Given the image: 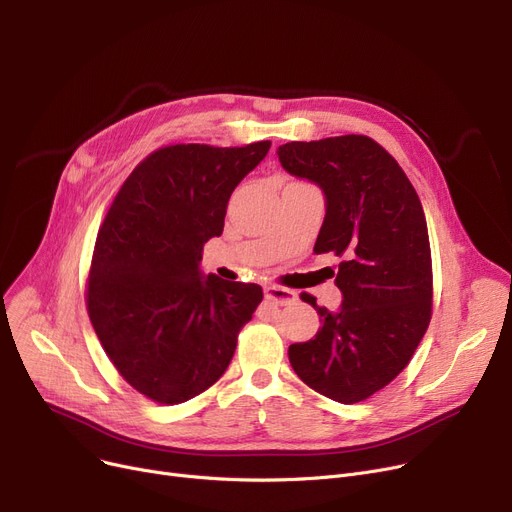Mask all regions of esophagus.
Returning <instances> with one entry per match:
<instances>
[{
  "instance_id": "1",
  "label": "esophagus",
  "mask_w": 512,
  "mask_h": 512,
  "mask_svg": "<svg viewBox=\"0 0 512 512\" xmlns=\"http://www.w3.org/2000/svg\"><path fill=\"white\" fill-rule=\"evenodd\" d=\"M265 299L274 301L280 307L297 303V292L284 288V286H265Z\"/></svg>"
}]
</instances>
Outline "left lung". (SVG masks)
Listing matches in <instances>:
<instances>
[{
	"label": "left lung",
	"instance_id": "1",
	"mask_svg": "<svg viewBox=\"0 0 512 512\" xmlns=\"http://www.w3.org/2000/svg\"><path fill=\"white\" fill-rule=\"evenodd\" d=\"M286 172L326 193V220L313 253L340 257L342 307L330 313L313 294L321 328L290 344L299 378L342 405L386 388L405 369L432 319L434 276L421 201L398 161L365 134L278 147Z\"/></svg>",
	"mask_w": 512,
	"mask_h": 512
}]
</instances>
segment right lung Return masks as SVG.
<instances>
[{"label": "right lung", "mask_w": 512, "mask_h": 512, "mask_svg": "<svg viewBox=\"0 0 512 512\" xmlns=\"http://www.w3.org/2000/svg\"><path fill=\"white\" fill-rule=\"evenodd\" d=\"M270 147H161L130 172L99 226L85 292L91 324L122 378L159 405L222 378L263 299L257 284L201 278L199 261L224 230L232 191Z\"/></svg>", "instance_id": "1"}]
</instances>
